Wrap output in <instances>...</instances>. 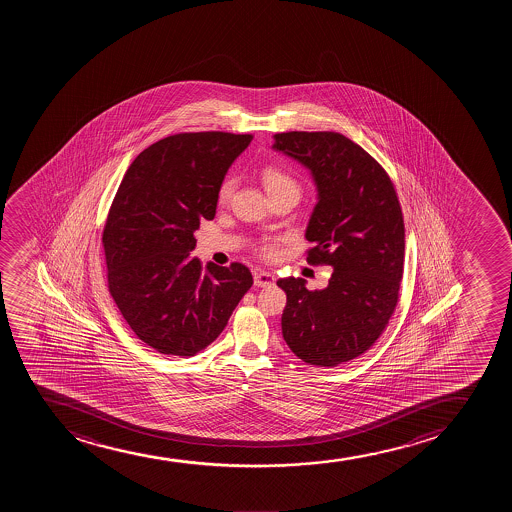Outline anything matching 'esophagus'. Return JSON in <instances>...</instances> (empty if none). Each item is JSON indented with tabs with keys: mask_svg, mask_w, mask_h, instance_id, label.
Masks as SVG:
<instances>
[{
	"mask_svg": "<svg viewBox=\"0 0 512 512\" xmlns=\"http://www.w3.org/2000/svg\"><path fill=\"white\" fill-rule=\"evenodd\" d=\"M275 283V277L268 271H254V285L256 287H270Z\"/></svg>",
	"mask_w": 512,
	"mask_h": 512,
	"instance_id": "esophagus-1",
	"label": "esophagus"
}]
</instances>
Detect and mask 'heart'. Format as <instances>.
Segmentation results:
<instances>
[{
	"label": "heart",
	"instance_id": "1",
	"mask_svg": "<svg viewBox=\"0 0 512 512\" xmlns=\"http://www.w3.org/2000/svg\"><path fill=\"white\" fill-rule=\"evenodd\" d=\"M261 177H263V184H265L268 194L278 193V191H283V189H294V191L299 193V184L295 183L292 177L280 171L277 167H268V169L263 171V176ZM234 188L235 183L232 179L225 181V183L222 184V188H220V193H218L220 201H229L230 196L234 193ZM263 253H265L266 256H275L277 249H275L273 244H268V246H265V249H263Z\"/></svg>",
	"mask_w": 512,
	"mask_h": 512
}]
</instances>
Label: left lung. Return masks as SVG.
I'll return each instance as SVG.
<instances>
[{
    "label": "left lung",
    "mask_w": 512,
    "mask_h": 512,
    "mask_svg": "<svg viewBox=\"0 0 512 512\" xmlns=\"http://www.w3.org/2000/svg\"><path fill=\"white\" fill-rule=\"evenodd\" d=\"M273 150L311 172L318 191L306 239L311 263L333 268L328 287L282 278V333L306 364L335 367L359 357L381 336L398 304L405 225L386 171L364 148L335 131L273 136Z\"/></svg>",
    "instance_id": "8db88e82"
}]
</instances>
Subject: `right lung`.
<instances>
[{"label": "right lung", "instance_id": "add662e5", "mask_svg": "<svg viewBox=\"0 0 512 512\" xmlns=\"http://www.w3.org/2000/svg\"><path fill=\"white\" fill-rule=\"evenodd\" d=\"M251 135L179 133L153 143L124 174L102 244L109 292L141 341L164 355L191 357L224 331L253 285L241 263L206 271L189 258L201 218Z\"/></svg>", "mask_w": 512, "mask_h": 512}]
</instances>
